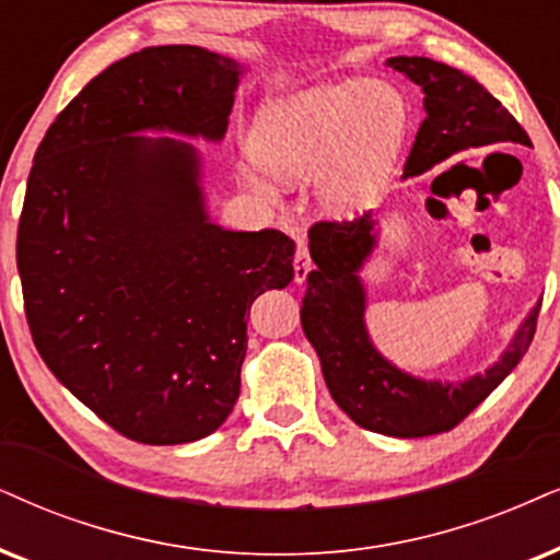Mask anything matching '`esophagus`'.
<instances>
[{"instance_id":"34e87169","label":"esophagus","mask_w":560,"mask_h":560,"mask_svg":"<svg viewBox=\"0 0 560 560\" xmlns=\"http://www.w3.org/2000/svg\"><path fill=\"white\" fill-rule=\"evenodd\" d=\"M310 271H313V260H310L307 243H304V237H296V256H294V281L296 284H302V281L307 279Z\"/></svg>"}]
</instances>
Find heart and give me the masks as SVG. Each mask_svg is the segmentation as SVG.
Returning a JSON list of instances; mask_svg holds the SVG:
<instances>
[{"instance_id":"1","label":"heart","mask_w":560,"mask_h":560,"mask_svg":"<svg viewBox=\"0 0 560 560\" xmlns=\"http://www.w3.org/2000/svg\"><path fill=\"white\" fill-rule=\"evenodd\" d=\"M406 126L408 105L393 84H315L268 101L253 121L247 150L284 186L317 178L323 211L351 217L385 188ZM245 183L260 196H273L271 183L256 175H245Z\"/></svg>"}]
</instances>
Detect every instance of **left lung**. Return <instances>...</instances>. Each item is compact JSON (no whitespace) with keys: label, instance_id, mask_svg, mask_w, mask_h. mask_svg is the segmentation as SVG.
I'll use <instances>...</instances> for the list:
<instances>
[{"label":"left lung","instance_id":"obj_1","mask_svg":"<svg viewBox=\"0 0 560 560\" xmlns=\"http://www.w3.org/2000/svg\"><path fill=\"white\" fill-rule=\"evenodd\" d=\"M387 67L406 74L427 95V118L416 133L402 178L427 173L436 162L472 147L504 141L533 144L512 113L459 69L427 56H393ZM374 228L372 211L310 228L315 271L307 273V292L302 296V330L320 357L332 400L353 423L400 439L442 434L476 410L522 362L533 343L542 300L525 317L504 357L486 374L465 382H439L400 372L374 349L364 325L366 292L359 271L377 245Z\"/></svg>","mask_w":560,"mask_h":560}]
</instances>
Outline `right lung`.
<instances>
[{
    "mask_svg": "<svg viewBox=\"0 0 560 560\" xmlns=\"http://www.w3.org/2000/svg\"><path fill=\"white\" fill-rule=\"evenodd\" d=\"M240 74L201 46L141 48L84 84L27 175L18 271L35 349L141 444L196 442L228 421L247 310L294 279L284 232L211 222L194 144L137 137L219 141Z\"/></svg>",
    "mask_w": 560,
    "mask_h": 560,
    "instance_id": "1",
    "label": "right lung"
}]
</instances>
